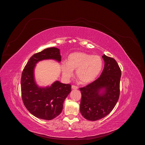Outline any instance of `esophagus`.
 <instances>
[{
    "label": "esophagus",
    "instance_id": "1",
    "mask_svg": "<svg viewBox=\"0 0 145 145\" xmlns=\"http://www.w3.org/2000/svg\"><path fill=\"white\" fill-rule=\"evenodd\" d=\"M72 89H77L78 87L77 86H72Z\"/></svg>",
    "mask_w": 145,
    "mask_h": 145
}]
</instances>
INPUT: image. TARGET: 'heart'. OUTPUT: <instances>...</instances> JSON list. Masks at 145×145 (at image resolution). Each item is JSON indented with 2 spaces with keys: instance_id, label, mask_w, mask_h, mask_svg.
Returning a JSON list of instances; mask_svg holds the SVG:
<instances>
[{
  "instance_id": "heart-1",
  "label": "heart",
  "mask_w": 145,
  "mask_h": 145,
  "mask_svg": "<svg viewBox=\"0 0 145 145\" xmlns=\"http://www.w3.org/2000/svg\"><path fill=\"white\" fill-rule=\"evenodd\" d=\"M103 60L97 55H90L84 52H77L70 54L67 63L61 65L64 78L69 80L76 70V76L82 84H89L94 81L100 73Z\"/></svg>"
}]
</instances>
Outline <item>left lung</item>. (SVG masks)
<instances>
[{
    "label": "left lung",
    "mask_w": 145,
    "mask_h": 145,
    "mask_svg": "<svg viewBox=\"0 0 145 145\" xmlns=\"http://www.w3.org/2000/svg\"><path fill=\"white\" fill-rule=\"evenodd\" d=\"M105 67L100 76L80 88V112L84 118L95 121L105 118L114 109L120 93L121 71L113 58L103 54Z\"/></svg>",
    "instance_id": "8db88e82"
}]
</instances>
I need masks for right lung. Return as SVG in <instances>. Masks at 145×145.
I'll return each mask as SVG.
<instances>
[{
  "label": "right lung",
  "instance_id": "1",
  "mask_svg": "<svg viewBox=\"0 0 145 145\" xmlns=\"http://www.w3.org/2000/svg\"><path fill=\"white\" fill-rule=\"evenodd\" d=\"M45 59H54L59 63V49L47 48L31 57L23 71L20 84L22 100L27 110L38 118L49 120L62 112L64 101L71 91V86L56 81L50 86H38L34 69L38 62Z\"/></svg>",
  "mask_w": 145,
  "mask_h": 145
}]
</instances>
